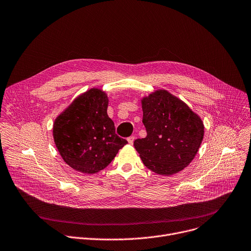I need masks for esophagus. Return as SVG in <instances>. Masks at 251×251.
<instances>
[{
	"label": "esophagus",
	"instance_id": "esophagus-1",
	"mask_svg": "<svg viewBox=\"0 0 251 251\" xmlns=\"http://www.w3.org/2000/svg\"><path fill=\"white\" fill-rule=\"evenodd\" d=\"M127 140H128V143H129L130 145H132L133 142H134V140H135V137H134V136H130V137H129Z\"/></svg>",
	"mask_w": 251,
	"mask_h": 251
}]
</instances>
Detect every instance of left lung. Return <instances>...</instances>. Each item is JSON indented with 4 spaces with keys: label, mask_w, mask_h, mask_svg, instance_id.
Returning <instances> with one entry per match:
<instances>
[{
    "label": "left lung",
    "mask_w": 251,
    "mask_h": 251,
    "mask_svg": "<svg viewBox=\"0 0 251 251\" xmlns=\"http://www.w3.org/2000/svg\"><path fill=\"white\" fill-rule=\"evenodd\" d=\"M147 136L134 147L144 165L160 175H172L193 160L203 140L201 118L166 90H156L141 100Z\"/></svg>",
    "instance_id": "1"
}]
</instances>
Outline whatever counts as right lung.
<instances>
[{
	"label": "right lung",
	"instance_id": "1",
	"mask_svg": "<svg viewBox=\"0 0 251 251\" xmlns=\"http://www.w3.org/2000/svg\"><path fill=\"white\" fill-rule=\"evenodd\" d=\"M107 94L92 88L56 118L53 137L63 160L76 171L94 174L107 167L128 142L115 133L107 114Z\"/></svg>",
	"mask_w": 251,
	"mask_h": 251
}]
</instances>
